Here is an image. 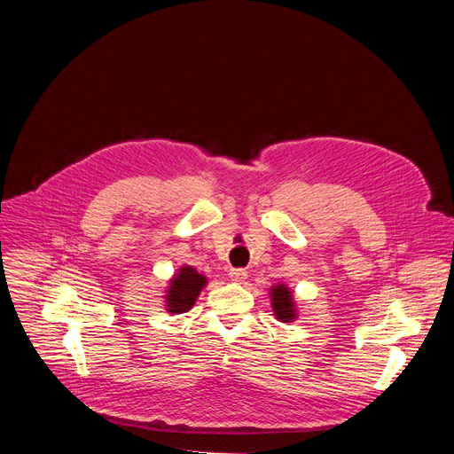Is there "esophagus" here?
<instances>
[{
    "label": "esophagus",
    "mask_w": 454,
    "mask_h": 454,
    "mask_svg": "<svg viewBox=\"0 0 454 454\" xmlns=\"http://www.w3.org/2000/svg\"><path fill=\"white\" fill-rule=\"evenodd\" d=\"M246 277H247V271L242 270V268H231V270H230V278H231L233 282H242Z\"/></svg>",
    "instance_id": "1"
}]
</instances>
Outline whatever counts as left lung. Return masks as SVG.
<instances>
[{
  "mask_svg": "<svg viewBox=\"0 0 454 454\" xmlns=\"http://www.w3.org/2000/svg\"><path fill=\"white\" fill-rule=\"evenodd\" d=\"M271 305H273V310H275V316L280 319V321H293L294 319V305H293V294L287 287H284L282 284L280 286H275L271 289Z\"/></svg>",
  "mask_w": 454,
  "mask_h": 454,
  "instance_id": "obj_1",
  "label": "left lung"
}]
</instances>
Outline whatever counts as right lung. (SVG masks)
Listing matches in <instances>:
<instances>
[{
  "mask_svg": "<svg viewBox=\"0 0 454 454\" xmlns=\"http://www.w3.org/2000/svg\"><path fill=\"white\" fill-rule=\"evenodd\" d=\"M205 284H207V278L200 275L196 270L190 266L181 268L168 287V294H167L168 312L181 314L190 310L192 305L196 303Z\"/></svg>",
  "mask_w": 454,
  "mask_h": 454,
  "instance_id": "add662e5",
  "label": "right lung"
}]
</instances>
